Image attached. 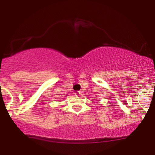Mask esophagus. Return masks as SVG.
<instances>
[{
  "label": "esophagus",
  "instance_id": "34e87169",
  "mask_svg": "<svg viewBox=\"0 0 155 155\" xmlns=\"http://www.w3.org/2000/svg\"><path fill=\"white\" fill-rule=\"evenodd\" d=\"M75 95H76V96H79L80 95H81V92H80L79 91H77V92H76V93H75Z\"/></svg>",
  "mask_w": 155,
  "mask_h": 155
}]
</instances>
